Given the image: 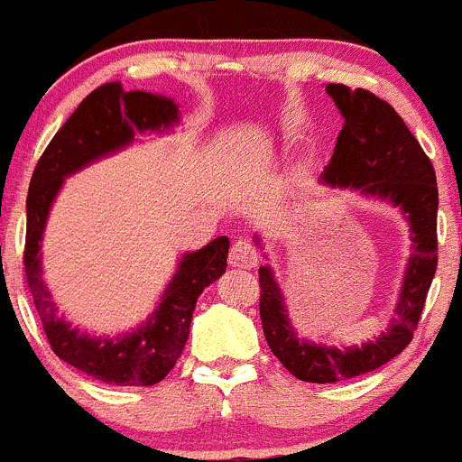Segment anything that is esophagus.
Returning a JSON list of instances; mask_svg holds the SVG:
<instances>
[{
    "mask_svg": "<svg viewBox=\"0 0 462 462\" xmlns=\"http://www.w3.org/2000/svg\"><path fill=\"white\" fill-rule=\"evenodd\" d=\"M230 264L238 269H252L258 264V252L249 241H236L230 249Z\"/></svg>",
    "mask_w": 462,
    "mask_h": 462,
    "instance_id": "1",
    "label": "esophagus"
}]
</instances>
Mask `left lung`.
Segmentation results:
<instances>
[{
	"mask_svg": "<svg viewBox=\"0 0 462 462\" xmlns=\"http://www.w3.org/2000/svg\"><path fill=\"white\" fill-rule=\"evenodd\" d=\"M326 91L346 121L337 136L332 161L323 169V182L360 189L402 206L411 221L415 245L391 328L367 346L346 352L300 341L272 272L269 267L258 269L264 338L273 356L295 378L315 384L356 378L395 358L412 341L439 261V189L430 158L389 102L365 88L349 91L343 84H328Z\"/></svg>",
	"mask_w": 462,
	"mask_h": 462,
	"instance_id": "8db88e82",
	"label": "left lung"
}]
</instances>
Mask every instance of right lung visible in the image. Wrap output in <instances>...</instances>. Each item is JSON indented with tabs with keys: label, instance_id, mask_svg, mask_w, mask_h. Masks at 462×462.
<instances>
[{
	"label": "right lung",
	"instance_id": "1",
	"mask_svg": "<svg viewBox=\"0 0 462 462\" xmlns=\"http://www.w3.org/2000/svg\"><path fill=\"white\" fill-rule=\"evenodd\" d=\"M178 119L171 99L143 91H125L121 82H106L82 99L36 162L28 190L23 267L50 347L58 358L87 375L116 386H152L173 369L189 338L190 319L201 291L227 267V236L215 238L199 252L187 254L167 286L152 321L124 338H91L58 319L41 280V236L47 213L62 178L104 153L119 150L134 132L167 128Z\"/></svg>",
	"mask_w": 462,
	"mask_h": 462
}]
</instances>
